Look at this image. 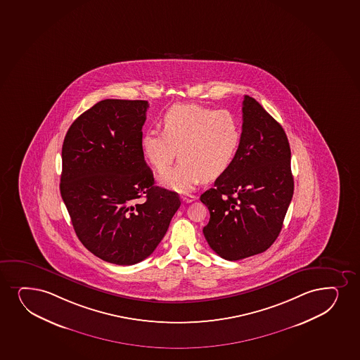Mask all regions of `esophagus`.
Returning a JSON list of instances; mask_svg holds the SVG:
<instances>
[{
	"instance_id": "obj_1",
	"label": "esophagus",
	"mask_w": 360,
	"mask_h": 360,
	"mask_svg": "<svg viewBox=\"0 0 360 360\" xmlns=\"http://www.w3.org/2000/svg\"><path fill=\"white\" fill-rule=\"evenodd\" d=\"M181 199H182L183 202L191 203L196 199V196L195 195L184 194L181 196Z\"/></svg>"
}]
</instances>
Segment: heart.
Here are the masks:
<instances>
[{
  "label": "heart",
  "instance_id": "heart-1",
  "mask_svg": "<svg viewBox=\"0 0 360 360\" xmlns=\"http://www.w3.org/2000/svg\"><path fill=\"white\" fill-rule=\"evenodd\" d=\"M161 125L162 132L142 135V154L159 172L169 169L178 154L179 164L162 174L160 183L181 193L191 191L203 178L211 181L225 174L241 147V122L231 110L174 105L166 110Z\"/></svg>",
  "mask_w": 360,
  "mask_h": 360
}]
</instances>
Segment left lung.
I'll return each instance as SVG.
<instances>
[{
  "mask_svg": "<svg viewBox=\"0 0 360 360\" xmlns=\"http://www.w3.org/2000/svg\"><path fill=\"white\" fill-rule=\"evenodd\" d=\"M242 143L233 165L200 200L210 211L203 235L230 262L262 253L278 237L294 193L283 127L245 95Z\"/></svg>",
  "mask_w": 360,
  "mask_h": 360,
  "instance_id": "8db88e82",
  "label": "left lung"
}]
</instances>
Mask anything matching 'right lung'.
Here are the masks:
<instances>
[{"label": "right lung", "mask_w": 360, "mask_h": 360, "mask_svg": "<svg viewBox=\"0 0 360 360\" xmlns=\"http://www.w3.org/2000/svg\"><path fill=\"white\" fill-rule=\"evenodd\" d=\"M148 107L142 100H102L73 122L63 144L60 193L76 235L117 265L148 258L181 206L177 193L154 186L144 161Z\"/></svg>", "instance_id": "1"}]
</instances>
